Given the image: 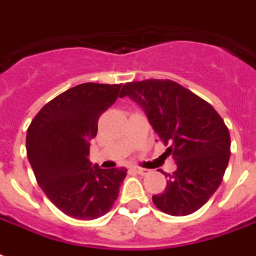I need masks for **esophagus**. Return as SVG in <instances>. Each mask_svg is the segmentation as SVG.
Listing matches in <instances>:
<instances>
[{
	"label": "esophagus",
	"instance_id": "1",
	"mask_svg": "<svg viewBox=\"0 0 256 256\" xmlns=\"http://www.w3.org/2000/svg\"><path fill=\"white\" fill-rule=\"evenodd\" d=\"M132 170H134L136 174H139V175H147L148 174V170H146V168H140V167H132Z\"/></svg>",
	"mask_w": 256,
	"mask_h": 256
}]
</instances>
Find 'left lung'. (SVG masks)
I'll return each instance as SVG.
<instances>
[{
    "label": "left lung",
    "mask_w": 256,
    "mask_h": 256,
    "mask_svg": "<svg viewBox=\"0 0 256 256\" xmlns=\"http://www.w3.org/2000/svg\"><path fill=\"white\" fill-rule=\"evenodd\" d=\"M128 97L146 113L176 171L164 192L152 196L170 216L198 210L217 190L230 158V134L210 104L172 80L150 78L126 82L120 98Z\"/></svg>",
    "instance_id": "left-lung-1"
}]
</instances>
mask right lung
I'll list each match as a JSON object with an SVG mask.
<instances>
[{"instance_id":"add662e5","label":"right lung","mask_w":256,"mask_h":256,"mask_svg":"<svg viewBox=\"0 0 256 256\" xmlns=\"http://www.w3.org/2000/svg\"><path fill=\"white\" fill-rule=\"evenodd\" d=\"M121 84L85 82L42 108L28 126L27 158L39 186L70 217L94 220L117 200L126 168L102 170L88 159L100 116L116 102Z\"/></svg>"}]
</instances>
